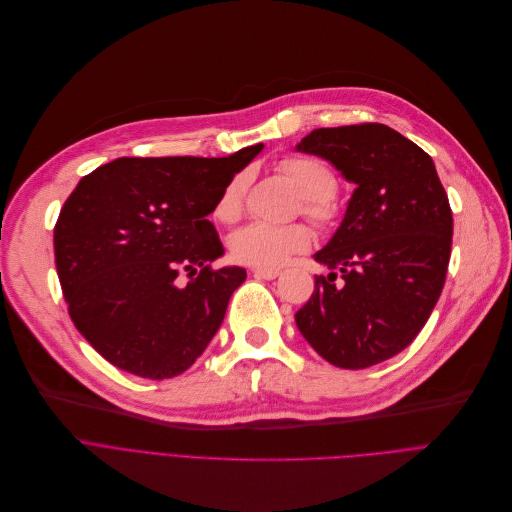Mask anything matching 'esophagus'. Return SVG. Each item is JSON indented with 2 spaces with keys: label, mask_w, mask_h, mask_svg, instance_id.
<instances>
[{
  "label": "esophagus",
  "mask_w": 512,
  "mask_h": 512,
  "mask_svg": "<svg viewBox=\"0 0 512 512\" xmlns=\"http://www.w3.org/2000/svg\"><path fill=\"white\" fill-rule=\"evenodd\" d=\"M252 273H254V277H258V279L273 281V279H277V277L281 275V270H279V268H264V266H256V268H252Z\"/></svg>",
  "instance_id": "esophagus-1"
}]
</instances>
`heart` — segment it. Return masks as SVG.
I'll list each match as a JSON object with an SVG mask.
<instances>
[{"mask_svg":"<svg viewBox=\"0 0 512 512\" xmlns=\"http://www.w3.org/2000/svg\"><path fill=\"white\" fill-rule=\"evenodd\" d=\"M277 169L302 196V208L308 217L318 223H328L335 217L330 198L337 192V177L322 161L314 157H287L277 165ZM244 192L246 175H235L215 204V217L223 223H233L242 213ZM312 239V231L306 225H270L254 221L233 231L229 246L231 254L239 262L277 268L291 256L310 250Z\"/></svg>","mask_w":512,"mask_h":512,"instance_id":"b5f03b06","label":"heart"}]
</instances>
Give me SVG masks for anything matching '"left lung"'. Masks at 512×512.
<instances>
[{
    "instance_id": "obj_1",
    "label": "left lung",
    "mask_w": 512,
    "mask_h": 512,
    "mask_svg": "<svg viewBox=\"0 0 512 512\" xmlns=\"http://www.w3.org/2000/svg\"><path fill=\"white\" fill-rule=\"evenodd\" d=\"M295 148L355 184L314 254L330 273L316 277L295 324L328 364L376 366L417 337L438 302L453 242L446 192L432 157L384 124L318 128Z\"/></svg>"
}]
</instances>
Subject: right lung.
I'll return each instance as SVG.
<instances>
[{
	"label": "right lung",
	"instance_id": "obj_1",
	"mask_svg": "<svg viewBox=\"0 0 512 512\" xmlns=\"http://www.w3.org/2000/svg\"><path fill=\"white\" fill-rule=\"evenodd\" d=\"M262 148L221 159L122 157L80 179L53 231L55 266L74 326L109 364L173 378L217 335L246 270L210 268L225 250L206 217ZM179 272L189 273L186 286Z\"/></svg>",
	"mask_w": 512,
	"mask_h": 512
}]
</instances>
